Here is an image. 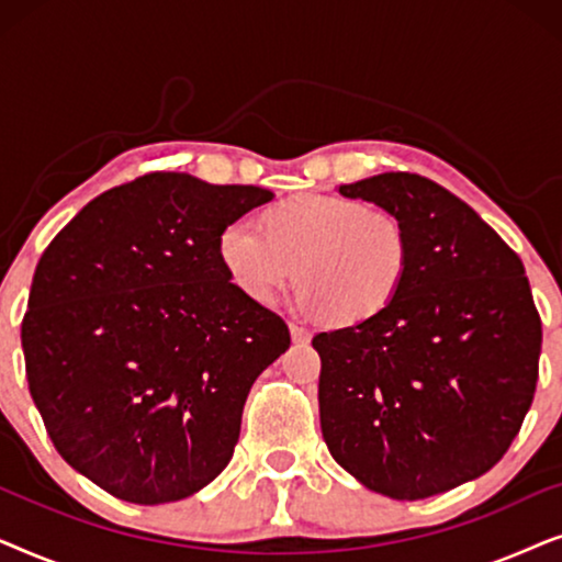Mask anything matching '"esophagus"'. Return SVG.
<instances>
[{"label":"esophagus","mask_w":562,"mask_h":562,"mask_svg":"<svg viewBox=\"0 0 562 562\" xmlns=\"http://www.w3.org/2000/svg\"><path fill=\"white\" fill-rule=\"evenodd\" d=\"M289 333H291V340H294V342H310V329L302 327V325H294V322H291Z\"/></svg>","instance_id":"34e87169"}]
</instances>
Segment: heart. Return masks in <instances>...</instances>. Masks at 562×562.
<instances>
[{
    "label": "heart",
    "instance_id": "b5f03b06",
    "mask_svg": "<svg viewBox=\"0 0 562 562\" xmlns=\"http://www.w3.org/2000/svg\"><path fill=\"white\" fill-rule=\"evenodd\" d=\"M220 263L243 296L273 304L299 279V310L360 325L402 294L412 237L398 214L356 199L302 194L268 212L266 229L250 217L222 229Z\"/></svg>",
    "mask_w": 562,
    "mask_h": 562
}]
</instances>
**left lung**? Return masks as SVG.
Instances as JSON below:
<instances>
[{
	"label": "left lung",
	"instance_id": "left-lung-1",
	"mask_svg": "<svg viewBox=\"0 0 562 562\" xmlns=\"http://www.w3.org/2000/svg\"><path fill=\"white\" fill-rule=\"evenodd\" d=\"M337 191L398 214L412 266L379 317L314 335L322 437L366 488L417 502L509 450L535 398L540 314L517 252L440 183L396 171Z\"/></svg>",
	"mask_w": 562,
	"mask_h": 562
}]
</instances>
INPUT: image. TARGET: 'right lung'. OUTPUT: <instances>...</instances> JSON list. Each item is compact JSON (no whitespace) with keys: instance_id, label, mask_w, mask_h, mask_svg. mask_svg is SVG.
Returning a JSON list of instances; mask_svg holds the SVG:
<instances>
[{"instance_id":"add662e5","label":"right lung","mask_w":562,"mask_h":562,"mask_svg":"<svg viewBox=\"0 0 562 562\" xmlns=\"http://www.w3.org/2000/svg\"><path fill=\"white\" fill-rule=\"evenodd\" d=\"M271 199L148 173L91 199L37 260L30 394L60 458L106 494L179 502L233 458L250 386L291 337L235 289L217 243Z\"/></svg>"}]
</instances>
